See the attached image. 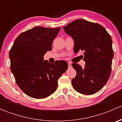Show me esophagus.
<instances>
[{"mask_svg":"<svg viewBox=\"0 0 122 122\" xmlns=\"http://www.w3.org/2000/svg\"><path fill=\"white\" fill-rule=\"evenodd\" d=\"M68 68H71V63H70V62H69V63H68Z\"/></svg>","mask_w":122,"mask_h":122,"instance_id":"34e87169","label":"esophagus"}]
</instances>
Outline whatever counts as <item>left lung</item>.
<instances>
[{
	"instance_id": "obj_1",
	"label": "left lung",
	"mask_w": 122,
	"mask_h": 122,
	"mask_svg": "<svg viewBox=\"0 0 122 122\" xmlns=\"http://www.w3.org/2000/svg\"><path fill=\"white\" fill-rule=\"evenodd\" d=\"M74 41V51L83 52L84 68L72 63L77 74L71 81L74 89L86 95L97 93L107 82L113 57L112 40L105 28L97 23L80 19L63 28Z\"/></svg>"
}]
</instances>
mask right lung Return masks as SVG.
<instances>
[{
    "mask_svg": "<svg viewBox=\"0 0 122 122\" xmlns=\"http://www.w3.org/2000/svg\"><path fill=\"white\" fill-rule=\"evenodd\" d=\"M60 28L36 26L21 33L9 51L10 70L18 87L35 99H43L53 94L58 80L68 68L65 61L51 64L44 55L52 50L54 39Z\"/></svg>",
    "mask_w": 122,
    "mask_h": 122,
    "instance_id": "obj_1",
    "label": "right lung"
}]
</instances>
